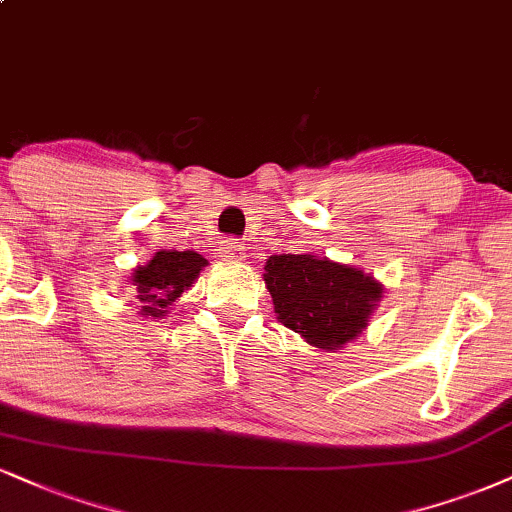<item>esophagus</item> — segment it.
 <instances>
[{
    "label": "esophagus",
    "instance_id": "obj_1",
    "mask_svg": "<svg viewBox=\"0 0 512 512\" xmlns=\"http://www.w3.org/2000/svg\"><path fill=\"white\" fill-rule=\"evenodd\" d=\"M219 257L226 262H240V260H245V248L240 243H233V240H229V243L219 250Z\"/></svg>",
    "mask_w": 512,
    "mask_h": 512
}]
</instances>
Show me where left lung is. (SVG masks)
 I'll use <instances>...</instances> for the list:
<instances>
[{"label": "left lung", "mask_w": 512, "mask_h": 512, "mask_svg": "<svg viewBox=\"0 0 512 512\" xmlns=\"http://www.w3.org/2000/svg\"><path fill=\"white\" fill-rule=\"evenodd\" d=\"M262 276L276 319L326 353L355 341L384 298V283L365 269L312 252L272 255Z\"/></svg>", "instance_id": "8db88e82"}]
</instances>
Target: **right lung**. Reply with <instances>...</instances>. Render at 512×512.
Wrapping results in <instances>:
<instances>
[{"mask_svg":"<svg viewBox=\"0 0 512 512\" xmlns=\"http://www.w3.org/2000/svg\"><path fill=\"white\" fill-rule=\"evenodd\" d=\"M207 260L193 250H159L147 264H138L131 274L135 298L140 300V317L164 319L169 307L193 286Z\"/></svg>","mask_w":512,"mask_h":512,"instance_id":"add662e5","label":"right lung"}]
</instances>
